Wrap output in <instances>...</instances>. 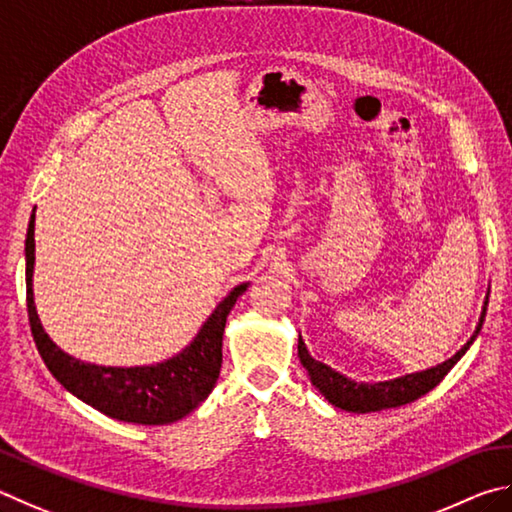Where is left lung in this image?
<instances>
[{"label": "left lung", "mask_w": 512, "mask_h": 512, "mask_svg": "<svg viewBox=\"0 0 512 512\" xmlns=\"http://www.w3.org/2000/svg\"><path fill=\"white\" fill-rule=\"evenodd\" d=\"M488 294H490V288H488ZM488 294H486V301H483L477 328H474V333L470 335L468 342H465L459 351L450 357V360H445L436 366H429V369L398 375V378L393 380L357 382L353 378H348V375L335 371L333 366L317 362L315 357L310 355L301 333H299V360L308 373L312 387H315L321 396H324L330 405L337 409L351 411V414H371V411L402 407L407 405V402H414L420 396H425V393L432 391L436 384L452 371V366L461 360L465 351L474 344V339H477L479 330L483 326V319H486Z\"/></svg>", "instance_id": "obj_1"}]
</instances>
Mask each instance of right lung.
Here are the masks:
<instances>
[{"mask_svg":"<svg viewBox=\"0 0 512 512\" xmlns=\"http://www.w3.org/2000/svg\"><path fill=\"white\" fill-rule=\"evenodd\" d=\"M35 215L26 231V308L31 333L47 369L71 396L83 400L101 414L123 423L168 425L191 414L209 398L222 366L224 324L236 301L247 292L249 281L231 288L206 317L197 335L177 355L157 364L103 366L83 362L53 342L42 328L33 299L35 270Z\"/></svg>","mask_w":512,"mask_h":512,"instance_id":"add662e5","label":"right lung"}]
</instances>
